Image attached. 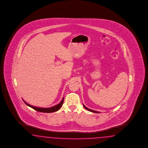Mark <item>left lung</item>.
I'll list each match as a JSON object with an SVG mask.
<instances>
[{"mask_svg": "<svg viewBox=\"0 0 148 148\" xmlns=\"http://www.w3.org/2000/svg\"><path fill=\"white\" fill-rule=\"evenodd\" d=\"M83 106H84V108H85L86 110H87L88 111H90V112H94V113H99V112L95 111H93V110H90V109H89L88 108H86L84 105H83Z\"/></svg>", "mask_w": 148, "mask_h": 148, "instance_id": "1", "label": "left lung"}]
</instances>
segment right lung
Masks as SVG:
<instances>
[{
	"label": "right lung",
	"mask_w": 148,
	"mask_h": 148,
	"mask_svg": "<svg viewBox=\"0 0 148 148\" xmlns=\"http://www.w3.org/2000/svg\"><path fill=\"white\" fill-rule=\"evenodd\" d=\"M24 101V100H23ZM63 101H64V98H63L62 101H61V103H58V105L54 106L53 107H51V108H37V107H35V106H32L29 104L27 103L25 101H24V103L27 104V106H29V107L32 108L34 109L35 110H36L37 111H38V112H44V113H52V112H56L57 111H58V110L60 108L62 107V106L63 103Z\"/></svg>",
	"instance_id": "obj_1"
}]
</instances>
